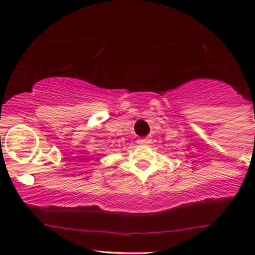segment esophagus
Returning <instances> with one entry per match:
<instances>
[{
	"mask_svg": "<svg viewBox=\"0 0 255 255\" xmlns=\"http://www.w3.org/2000/svg\"><path fill=\"white\" fill-rule=\"evenodd\" d=\"M148 141H150V139L148 137H142V139H137L136 142L140 145H145V144H148Z\"/></svg>",
	"mask_w": 255,
	"mask_h": 255,
	"instance_id": "obj_1",
	"label": "esophagus"
}]
</instances>
